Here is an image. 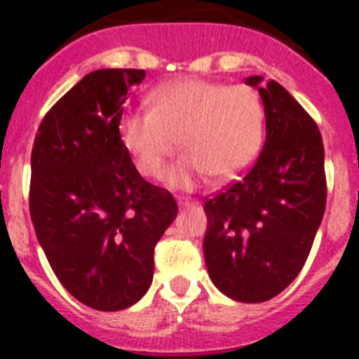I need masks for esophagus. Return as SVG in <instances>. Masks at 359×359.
Masks as SVG:
<instances>
[{
	"mask_svg": "<svg viewBox=\"0 0 359 359\" xmlns=\"http://www.w3.org/2000/svg\"><path fill=\"white\" fill-rule=\"evenodd\" d=\"M186 210H190V207H184V210H182V214H186ZM184 218V216H182Z\"/></svg>",
	"mask_w": 359,
	"mask_h": 359,
	"instance_id": "34e87169",
	"label": "esophagus"
}]
</instances>
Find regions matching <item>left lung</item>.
I'll use <instances>...</instances> for the list:
<instances>
[{
  "instance_id": "left-lung-1",
  "label": "left lung",
  "mask_w": 359,
  "mask_h": 359,
  "mask_svg": "<svg viewBox=\"0 0 359 359\" xmlns=\"http://www.w3.org/2000/svg\"><path fill=\"white\" fill-rule=\"evenodd\" d=\"M145 72L102 69L46 114L31 152L29 214L65 289L97 311L147 294L154 245L177 216L171 194L143 180L121 140L124 100Z\"/></svg>"
}]
</instances>
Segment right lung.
I'll return each mask as SVG.
<instances>
[{"label":"right lung","mask_w":359,"mask_h":359,"mask_svg":"<svg viewBox=\"0 0 359 359\" xmlns=\"http://www.w3.org/2000/svg\"><path fill=\"white\" fill-rule=\"evenodd\" d=\"M264 106L266 140L244 179L205 203L203 242L212 283L259 304L287 289L304 266L326 207L317 124L278 81L250 76Z\"/></svg>","instance_id":"1"}]
</instances>
